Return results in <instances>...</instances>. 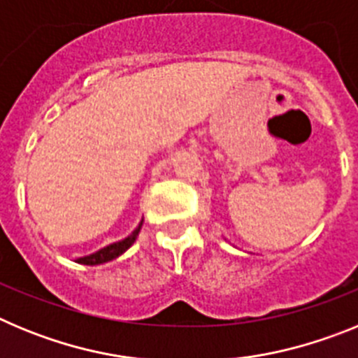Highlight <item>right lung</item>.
Wrapping results in <instances>:
<instances>
[{
    "instance_id": "1",
    "label": "right lung",
    "mask_w": 358,
    "mask_h": 358,
    "mask_svg": "<svg viewBox=\"0 0 358 358\" xmlns=\"http://www.w3.org/2000/svg\"><path fill=\"white\" fill-rule=\"evenodd\" d=\"M141 226H143V220L138 224V227L132 231L127 238H123V240H120V242H115V243H109V245H106V248L100 249V251L93 252V255H87V256H82V258H77V264L100 265V264H107V262L115 260V258H118L120 255H123V252L127 251L132 243L136 242V238H138V235H140Z\"/></svg>"
}]
</instances>
